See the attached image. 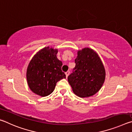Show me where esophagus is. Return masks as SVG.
Returning <instances> with one entry per match:
<instances>
[{"label":"esophagus","instance_id":"esophagus-1","mask_svg":"<svg viewBox=\"0 0 132 132\" xmlns=\"http://www.w3.org/2000/svg\"><path fill=\"white\" fill-rule=\"evenodd\" d=\"M69 73H70V71H66V72L65 73V75H66V77H68V76L69 75Z\"/></svg>","mask_w":132,"mask_h":132}]
</instances>
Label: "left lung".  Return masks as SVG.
I'll return each instance as SVG.
<instances>
[{"instance_id":"obj_1","label":"left lung","mask_w":132,"mask_h":132,"mask_svg":"<svg viewBox=\"0 0 132 132\" xmlns=\"http://www.w3.org/2000/svg\"><path fill=\"white\" fill-rule=\"evenodd\" d=\"M73 72L68 77L72 90L78 97H89L98 92L105 79V70L98 53L93 49L78 51Z\"/></svg>"}]
</instances>
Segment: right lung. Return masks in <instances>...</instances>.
<instances>
[{"label": "right lung", "instance_id": "right-lung-1", "mask_svg": "<svg viewBox=\"0 0 132 132\" xmlns=\"http://www.w3.org/2000/svg\"><path fill=\"white\" fill-rule=\"evenodd\" d=\"M57 49L45 47L31 60L27 69L28 86L33 93L41 97L52 93L57 81L66 79L62 71V62L56 57Z\"/></svg>", "mask_w": 132, "mask_h": 132}]
</instances>
